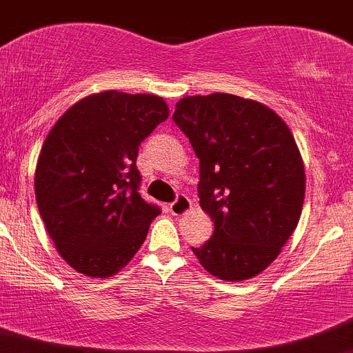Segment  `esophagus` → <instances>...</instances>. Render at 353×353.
Wrapping results in <instances>:
<instances>
[{
	"label": "esophagus",
	"mask_w": 353,
	"mask_h": 353,
	"mask_svg": "<svg viewBox=\"0 0 353 353\" xmlns=\"http://www.w3.org/2000/svg\"><path fill=\"white\" fill-rule=\"evenodd\" d=\"M190 210H191V200L183 193L177 194L176 200L170 203V212H172L174 215H184Z\"/></svg>",
	"instance_id": "esophagus-1"
}]
</instances>
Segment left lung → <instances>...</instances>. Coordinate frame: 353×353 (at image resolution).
Instances as JSON below:
<instances>
[{
	"label": "left lung",
	"mask_w": 353,
	"mask_h": 353,
	"mask_svg": "<svg viewBox=\"0 0 353 353\" xmlns=\"http://www.w3.org/2000/svg\"><path fill=\"white\" fill-rule=\"evenodd\" d=\"M200 160V205L214 234L193 253L212 276L245 281L279 255L300 221L305 170L295 138L265 105L188 97L172 115Z\"/></svg>",
	"instance_id": "obj_1"
}]
</instances>
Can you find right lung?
Here are the masks:
<instances>
[{
	"instance_id": "obj_1",
	"label": "right lung",
	"mask_w": 353,
	"mask_h": 353,
	"mask_svg": "<svg viewBox=\"0 0 353 353\" xmlns=\"http://www.w3.org/2000/svg\"><path fill=\"white\" fill-rule=\"evenodd\" d=\"M160 97L119 91L72 105L48 134L36 167V201L61 259L91 278L121 271L160 207L139 194V145L167 121Z\"/></svg>"
}]
</instances>
